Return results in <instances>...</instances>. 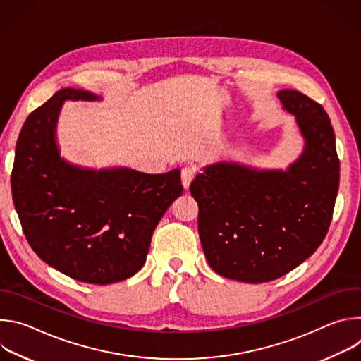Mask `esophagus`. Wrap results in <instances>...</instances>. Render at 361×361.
<instances>
[{
	"mask_svg": "<svg viewBox=\"0 0 361 361\" xmlns=\"http://www.w3.org/2000/svg\"><path fill=\"white\" fill-rule=\"evenodd\" d=\"M195 176V170L192 167H184L183 171H181V183H183V187L187 190L192 181Z\"/></svg>",
	"mask_w": 361,
	"mask_h": 361,
	"instance_id": "34e87169",
	"label": "esophagus"
}]
</instances>
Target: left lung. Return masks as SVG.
<instances>
[{"label":"left lung","mask_w":361,"mask_h":361,"mask_svg":"<svg viewBox=\"0 0 361 361\" xmlns=\"http://www.w3.org/2000/svg\"><path fill=\"white\" fill-rule=\"evenodd\" d=\"M277 97L294 116L304 142L300 156L284 170L213 163L190 184L205 259L217 274L243 283L276 280L307 260L327 234L338 191L327 113L295 90Z\"/></svg>","instance_id":"obj_1"}]
</instances>
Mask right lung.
Instances as JSON below:
<instances>
[{
    "mask_svg": "<svg viewBox=\"0 0 361 361\" xmlns=\"http://www.w3.org/2000/svg\"><path fill=\"white\" fill-rule=\"evenodd\" d=\"M68 99L102 97L61 88L28 116L11 174L14 205L28 244L49 267L82 283H118L145 264L154 230L183 192L181 171L97 170L66 160L57 123Z\"/></svg>",
    "mask_w": 361,
    "mask_h": 361,
    "instance_id": "add662e5",
    "label": "right lung"
}]
</instances>
